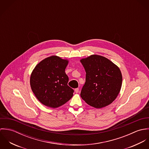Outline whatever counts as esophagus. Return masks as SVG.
Listing matches in <instances>:
<instances>
[{"mask_svg": "<svg viewBox=\"0 0 149 149\" xmlns=\"http://www.w3.org/2000/svg\"><path fill=\"white\" fill-rule=\"evenodd\" d=\"M74 91H75V92H76V93H77L79 92V89L78 88H76V89H74Z\"/></svg>", "mask_w": 149, "mask_h": 149, "instance_id": "1", "label": "esophagus"}]
</instances>
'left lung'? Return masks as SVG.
<instances>
[{
  "label": "left lung",
  "mask_w": 149,
  "mask_h": 149,
  "mask_svg": "<svg viewBox=\"0 0 149 149\" xmlns=\"http://www.w3.org/2000/svg\"><path fill=\"white\" fill-rule=\"evenodd\" d=\"M86 72L80 96L89 106L101 108L112 103L120 92L122 76L115 64L104 57L91 55L80 60Z\"/></svg>",
  "instance_id": "1"
}]
</instances>
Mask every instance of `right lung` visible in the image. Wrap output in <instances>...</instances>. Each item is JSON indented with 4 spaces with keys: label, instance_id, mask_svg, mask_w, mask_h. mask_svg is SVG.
Here are the masks:
<instances>
[{
    "label": "right lung",
    "instance_id": "right-lung-1",
    "mask_svg": "<svg viewBox=\"0 0 149 149\" xmlns=\"http://www.w3.org/2000/svg\"><path fill=\"white\" fill-rule=\"evenodd\" d=\"M68 64L56 56L47 57L37 64L30 76V86L37 99L51 108L61 106L73 95L74 90L68 85L65 72Z\"/></svg>",
    "mask_w": 149,
    "mask_h": 149
}]
</instances>
